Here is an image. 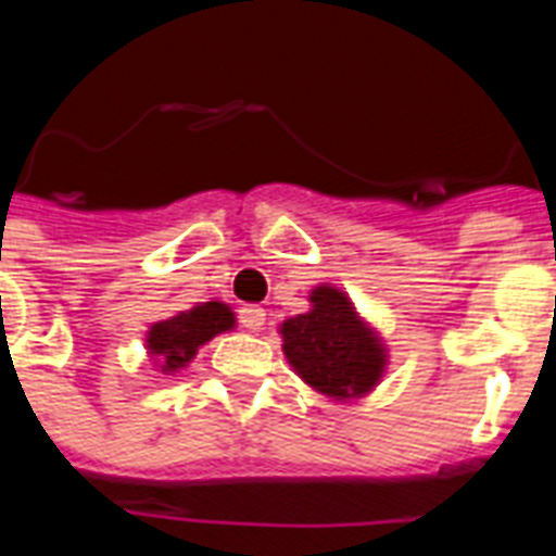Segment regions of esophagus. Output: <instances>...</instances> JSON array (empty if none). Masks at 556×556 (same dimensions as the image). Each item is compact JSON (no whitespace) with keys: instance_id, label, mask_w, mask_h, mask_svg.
<instances>
[{"instance_id":"obj_1","label":"esophagus","mask_w":556,"mask_h":556,"mask_svg":"<svg viewBox=\"0 0 556 556\" xmlns=\"http://www.w3.org/2000/svg\"><path fill=\"white\" fill-rule=\"evenodd\" d=\"M239 323L248 331H260L265 326V308L262 305H242L239 308Z\"/></svg>"}]
</instances>
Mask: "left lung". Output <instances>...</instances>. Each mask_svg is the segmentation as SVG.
<instances>
[{
  "label": "left lung",
  "mask_w": 556,
  "mask_h": 556,
  "mask_svg": "<svg viewBox=\"0 0 556 556\" xmlns=\"http://www.w3.org/2000/svg\"><path fill=\"white\" fill-rule=\"evenodd\" d=\"M308 303V312L279 326L286 361L314 392L331 401L366 397L387 375L383 338L361 317L346 291L331 282L314 286Z\"/></svg>",
  "instance_id": "left-lung-1"
}]
</instances>
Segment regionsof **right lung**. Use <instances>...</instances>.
<instances>
[{"label":"right lung","instance_id":"obj_1","mask_svg":"<svg viewBox=\"0 0 556 556\" xmlns=\"http://www.w3.org/2000/svg\"><path fill=\"white\" fill-rule=\"evenodd\" d=\"M233 329V308L222 300H210V303L192 305L187 312H178L176 317L152 323L143 346L161 375H176L190 366V361L199 355L204 343Z\"/></svg>","mask_w":556,"mask_h":556}]
</instances>
